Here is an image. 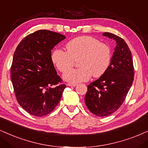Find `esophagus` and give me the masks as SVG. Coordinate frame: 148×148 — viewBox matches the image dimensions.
Returning a JSON list of instances; mask_svg holds the SVG:
<instances>
[{
	"label": "esophagus",
	"mask_w": 148,
	"mask_h": 148,
	"mask_svg": "<svg viewBox=\"0 0 148 148\" xmlns=\"http://www.w3.org/2000/svg\"><path fill=\"white\" fill-rule=\"evenodd\" d=\"M67 85L70 86V87H76L77 85V84H72V83H68Z\"/></svg>",
	"instance_id": "34e87169"
}]
</instances>
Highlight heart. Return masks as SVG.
<instances>
[{"instance_id":"1","label":"heart","mask_w":148,"mask_h":148,"mask_svg":"<svg viewBox=\"0 0 148 148\" xmlns=\"http://www.w3.org/2000/svg\"><path fill=\"white\" fill-rule=\"evenodd\" d=\"M66 48L68 52L59 48L54 50L51 59L60 72L66 71L63 74V79L68 83L76 84L87 81L91 76L95 78L100 77L111 64V48L95 37H76L68 42ZM78 59L79 66L81 68L70 69L74 64V61Z\"/></svg>"}]
</instances>
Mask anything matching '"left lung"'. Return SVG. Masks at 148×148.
Returning <instances> with one entry per match:
<instances>
[{
  "mask_svg": "<svg viewBox=\"0 0 148 148\" xmlns=\"http://www.w3.org/2000/svg\"><path fill=\"white\" fill-rule=\"evenodd\" d=\"M102 35L116 42L111 62L98 80L87 86L85 102L91 113L105 117L117 111L126 98L134 80L131 51L122 38L110 33Z\"/></svg>",
  "mask_w": 148,
  "mask_h": 148,
  "instance_id": "8db88e82",
  "label": "left lung"
}]
</instances>
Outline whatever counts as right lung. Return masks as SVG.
Here are the masks:
<instances>
[{
  "mask_svg": "<svg viewBox=\"0 0 148 148\" xmlns=\"http://www.w3.org/2000/svg\"><path fill=\"white\" fill-rule=\"evenodd\" d=\"M66 38L48 30L27 35L14 52L11 78L18 103L37 117L46 115L60 101L65 84L57 75L51 59V50ZM56 85L52 88L51 86Z\"/></svg>",
  "mask_w": 148,
  "mask_h": 148,
  "instance_id": "add662e5",
  "label": "right lung"
}]
</instances>
